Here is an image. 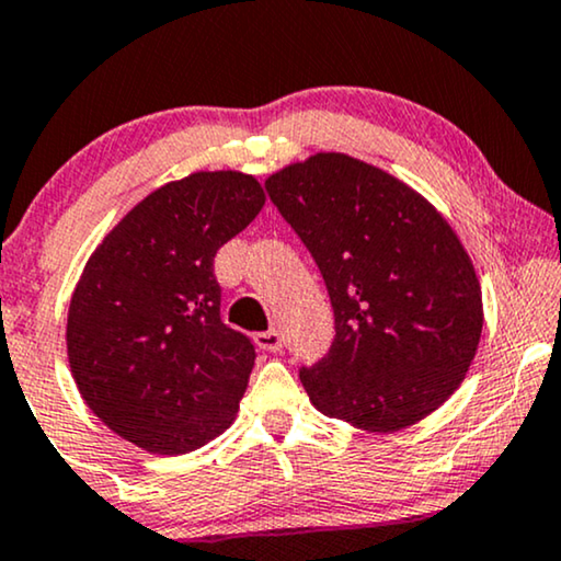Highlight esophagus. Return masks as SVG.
Returning <instances> with one entry per match:
<instances>
[{
  "mask_svg": "<svg viewBox=\"0 0 561 561\" xmlns=\"http://www.w3.org/2000/svg\"><path fill=\"white\" fill-rule=\"evenodd\" d=\"M256 344H259V350H264V352H279L282 344H285V339H282L279 331L272 329V331L256 333Z\"/></svg>",
  "mask_w": 561,
  "mask_h": 561,
  "instance_id": "34e87169",
  "label": "esophagus"
}]
</instances>
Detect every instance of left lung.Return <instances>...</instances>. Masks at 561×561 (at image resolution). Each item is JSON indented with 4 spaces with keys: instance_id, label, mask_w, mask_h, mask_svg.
Returning a JSON list of instances; mask_svg holds the SVG:
<instances>
[{
    "instance_id": "obj_1",
    "label": "left lung",
    "mask_w": 561,
    "mask_h": 561,
    "mask_svg": "<svg viewBox=\"0 0 561 561\" xmlns=\"http://www.w3.org/2000/svg\"><path fill=\"white\" fill-rule=\"evenodd\" d=\"M266 191L329 289L331 350L300 380L310 403L357 430L411 427L450 399L477 354L484 308L445 217L386 170L318 152Z\"/></svg>"
}]
</instances>
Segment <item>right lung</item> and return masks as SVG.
I'll list each match as a JSON object with an SVG mask.
<instances>
[{"label": "right lung", "mask_w": 561, "mask_h": 561, "mask_svg": "<svg viewBox=\"0 0 561 561\" xmlns=\"http://www.w3.org/2000/svg\"><path fill=\"white\" fill-rule=\"evenodd\" d=\"M264 202L253 175L198 170L141 198L84 264L69 367L92 414L137 448L183 456L236 420L256 350L219 318L215 256Z\"/></svg>", "instance_id": "obj_1"}]
</instances>
